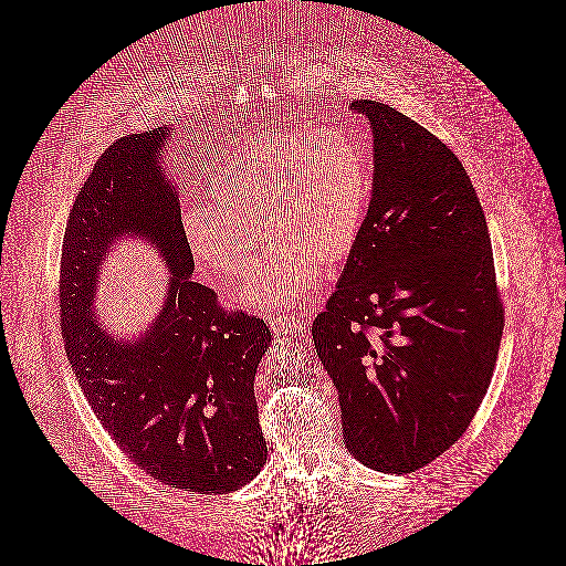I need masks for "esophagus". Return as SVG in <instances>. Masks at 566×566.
<instances>
[{
	"mask_svg": "<svg viewBox=\"0 0 566 566\" xmlns=\"http://www.w3.org/2000/svg\"><path fill=\"white\" fill-rule=\"evenodd\" d=\"M268 322H270V327L274 329L275 334H282V336H286V334H296V332L303 327L298 317L282 315V313H272V315L268 317Z\"/></svg>",
	"mask_w": 566,
	"mask_h": 566,
	"instance_id": "34e87169",
	"label": "esophagus"
}]
</instances>
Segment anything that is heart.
<instances>
[{
    "label": "heart",
    "mask_w": 566,
    "mask_h": 566,
    "mask_svg": "<svg viewBox=\"0 0 566 566\" xmlns=\"http://www.w3.org/2000/svg\"><path fill=\"white\" fill-rule=\"evenodd\" d=\"M374 190V161L357 138L317 133L291 145L261 138L209 180V203L180 216L190 258L220 275H240L272 232L247 277L240 303L261 313L298 301L319 261L348 258Z\"/></svg>",
    "instance_id": "heart-1"
}]
</instances>
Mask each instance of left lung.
<instances>
[{"label":"left lung","instance_id":"left-lung-1","mask_svg":"<svg viewBox=\"0 0 566 566\" xmlns=\"http://www.w3.org/2000/svg\"><path fill=\"white\" fill-rule=\"evenodd\" d=\"M374 128V195L338 289L313 322L360 463L411 473L459 438L496 365L504 307L488 223L459 157L386 103Z\"/></svg>","mask_w":566,"mask_h":566}]
</instances>
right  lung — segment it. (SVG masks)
Segmentation results:
<instances>
[{"mask_svg":"<svg viewBox=\"0 0 566 566\" xmlns=\"http://www.w3.org/2000/svg\"><path fill=\"white\" fill-rule=\"evenodd\" d=\"M166 135L118 138L78 192L62 253V334L91 409L122 452L170 488L220 496L253 480L268 459L253 381L272 332L190 282L192 263L174 265L171 242L185 261L189 249L157 159ZM120 233L155 241L172 272L160 317L130 345L107 337L90 311L98 258Z\"/></svg>","mask_w":566,"mask_h":566,"instance_id":"right-lung-1","label":"right lung"}]
</instances>
